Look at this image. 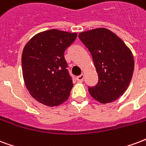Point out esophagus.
<instances>
[{
    "label": "esophagus",
    "instance_id": "esophagus-1",
    "mask_svg": "<svg viewBox=\"0 0 146 146\" xmlns=\"http://www.w3.org/2000/svg\"><path fill=\"white\" fill-rule=\"evenodd\" d=\"M77 81L79 82H82L84 81V74H82L81 75H78L77 77Z\"/></svg>",
    "mask_w": 146,
    "mask_h": 146
}]
</instances>
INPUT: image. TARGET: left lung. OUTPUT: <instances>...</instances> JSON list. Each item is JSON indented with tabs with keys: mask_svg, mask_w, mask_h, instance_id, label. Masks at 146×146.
Here are the masks:
<instances>
[{
	"mask_svg": "<svg viewBox=\"0 0 146 146\" xmlns=\"http://www.w3.org/2000/svg\"><path fill=\"white\" fill-rule=\"evenodd\" d=\"M78 38L92 54L98 75V84L88 88L94 99L112 102L129 87L134 71V58L121 38L108 29L100 27L81 32Z\"/></svg>",
	"mask_w": 146,
	"mask_h": 146,
	"instance_id": "obj_1",
	"label": "left lung"
}]
</instances>
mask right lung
Segmentation results:
<instances>
[{"instance_id": "right-lung-1", "label": "right lung", "mask_w": 146, "mask_h": 146, "mask_svg": "<svg viewBox=\"0 0 146 146\" xmlns=\"http://www.w3.org/2000/svg\"><path fill=\"white\" fill-rule=\"evenodd\" d=\"M77 33L51 29L35 35L25 44L21 64L28 92L41 104L54 107L68 98L73 87L64 51Z\"/></svg>"}]
</instances>
